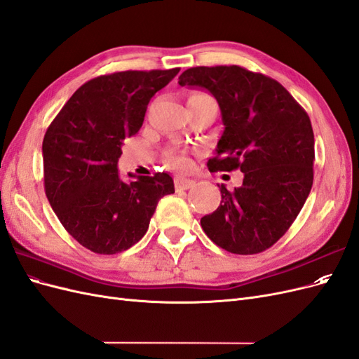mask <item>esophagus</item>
<instances>
[{
    "label": "esophagus",
    "instance_id": "1",
    "mask_svg": "<svg viewBox=\"0 0 359 359\" xmlns=\"http://www.w3.org/2000/svg\"><path fill=\"white\" fill-rule=\"evenodd\" d=\"M194 186V181L187 178V177H182V175H178L175 177V189L177 190H189Z\"/></svg>",
    "mask_w": 359,
    "mask_h": 359
}]
</instances>
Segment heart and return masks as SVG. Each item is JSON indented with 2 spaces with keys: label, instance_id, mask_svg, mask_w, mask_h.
<instances>
[{
  "label": "heart",
  "instance_id": "1",
  "mask_svg": "<svg viewBox=\"0 0 359 359\" xmlns=\"http://www.w3.org/2000/svg\"><path fill=\"white\" fill-rule=\"evenodd\" d=\"M201 95H208V94H205V93H194V94H191L190 97H201ZM170 163H172L173 166L182 168V166L187 165V160H186V157H182V156H175V157H172Z\"/></svg>",
  "mask_w": 359,
  "mask_h": 359
}]
</instances>
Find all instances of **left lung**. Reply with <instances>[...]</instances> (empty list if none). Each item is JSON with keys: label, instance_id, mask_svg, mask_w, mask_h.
I'll list each match as a JSON object with an SVG mask.
<instances>
[{"label": "left lung", "instance_id": "8db88e82", "mask_svg": "<svg viewBox=\"0 0 359 359\" xmlns=\"http://www.w3.org/2000/svg\"><path fill=\"white\" fill-rule=\"evenodd\" d=\"M178 83L208 90L222 109L224 130L208 169L244 173L241 187H220V206L201 219L203 232L229 253L265 252L289 231L313 186L307 112L280 82L241 66L191 67Z\"/></svg>", "mask_w": 359, "mask_h": 359}]
</instances>
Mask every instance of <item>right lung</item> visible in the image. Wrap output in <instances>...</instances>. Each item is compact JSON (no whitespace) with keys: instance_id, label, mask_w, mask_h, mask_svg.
<instances>
[{"instance_id":"obj_1","label":"right lung","mask_w":359,"mask_h":359,"mask_svg":"<svg viewBox=\"0 0 359 359\" xmlns=\"http://www.w3.org/2000/svg\"><path fill=\"white\" fill-rule=\"evenodd\" d=\"M127 70L85 82L52 119L43 137V181L53 212L76 241L116 255L140 241L158 201L175 193L165 172L123 182L116 161L136 135L148 103L178 74Z\"/></svg>"}]
</instances>
